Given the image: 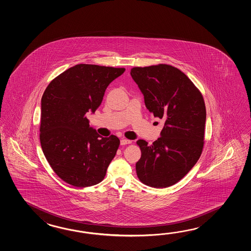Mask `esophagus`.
<instances>
[{
	"label": "esophagus",
	"mask_w": 251,
	"mask_h": 251,
	"mask_svg": "<svg viewBox=\"0 0 251 251\" xmlns=\"http://www.w3.org/2000/svg\"><path fill=\"white\" fill-rule=\"evenodd\" d=\"M131 144V141L128 139L122 138L120 140V144L121 145H126V144Z\"/></svg>",
	"instance_id": "1"
}]
</instances>
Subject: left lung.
I'll use <instances>...</instances> for the list:
<instances>
[{
    "mask_svg": "<svg viewBox=\"0 0 251 251\" xmlns=\"http://www.w3.org/2000/svg\"><path fill=\"white\" fill-rule=\"evenodd\" d=\"M131 76L155 118L163 119L160 138L142 151L135 169L139 179L156 188L171 187L198 162L203 146L206 110L203 96L187 75L168 64L134 67Z\"/></svg>",
    "mask_w": 251,
    "mask_h": 251,
    "instance_id": "1",
    "label": "left lung"
}]
</instances>
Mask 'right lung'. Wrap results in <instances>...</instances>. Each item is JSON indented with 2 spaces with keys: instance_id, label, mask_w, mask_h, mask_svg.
<instances>
[{
  "instance_id": "1",
  "label": "right lung",
  "mask_w": 251,
  "mask_h": 251,
  "mask_svg": "<svg viewBox=\"0 0 251 251\" xmlns=\"http://www.w3.org/2000/svg\"><path fill=\"white\" fill-rule=\"evenodd\" d=\"M125 71L77 64L53 79L43 94V152L56 175L70 185L91 187L106 176L120 141L116 135L102 137L97 133L87 113H95L107 86Z\"/></svg>"
}]
</instances>
